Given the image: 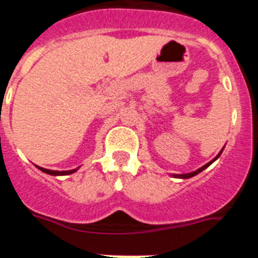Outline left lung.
I'll return each instance as SVG.
<instances>
[{
	"label": "left lung",
	"mask_w": 258,
	"mask_h": 258,
	"mask_svg": "<svg viewBox=\"0 0 258 258\" xmlns=\"http://www.w3.org/2000/svg\"><path fill=\"white\" fill-rule=\"evenodd\" d=\"M222 151H223V149L221 150V151H220V154H218L217 156L214 157L213 160H211V161H209V163H207L206 165H203L202 168H199V169H197V170H195V172H191V173H184V174H172V175H173V177H174V178H183V179L191 178V177H194V175H197V174H199L200 172H203V170L206 169V168H208V166L211 165V164L213 163V161H216V160H217L218 157H220V155L222 154Z\"/></svg>",
	"instance_id": "8db88e82"
}]
</instances>
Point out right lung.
<instances>
[{"instance_id": "add662e5", "label": "right lung", "mask_w": 258, "mask_h": 258, "mask_svg": "<svg viewBox=\"0 0 258 258\" xmlns=\"http://www.w3.org/2000/svg\"><path fill=\"white\" fill-rule=\"evenodd\" d=\"M38 169L42 170L44 173H46V174H50V175H68V174H72V173L76 172L79 168H76V169H72V170H50V169H45V168H41V166H37Z\"/></svg>"}]
</instances>
